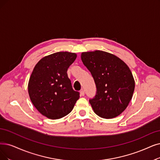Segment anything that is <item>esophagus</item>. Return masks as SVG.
Segmentation results:
<instances>
[{
  "label": "esophagus",
  "mask_w": 160,
  "mask_h": 160,
  "mask_svg": "<svg viewBox=\"0 0 160 160\" xmlns=\"http://www.w3.org/2000/svg\"><path fill=\"white\" fill-rule=\"evenodd\" d=\"M80 95L82 96V97H83V96L85 95V91H84L83 89H82V90L80 91Z\"/></svg>",
  "instance_id": "34e87169"
}]
</instances>
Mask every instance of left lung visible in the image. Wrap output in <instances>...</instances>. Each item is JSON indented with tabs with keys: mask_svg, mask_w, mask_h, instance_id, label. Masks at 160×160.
Segmentation results:
<instances>
[{
	"mask_svg": "<svg viewBox=\"0 0 160 160\" xmlns=\"http://www.w3.org/2000/svg\"><path fill=\"white\" fill-rule=\"evenodd\" d=\"M81 60L90 71L97 87V93L89 102L100 118L118 116L128 106L135 80L129 68L116 56L101 50L82 52Z\"/></svg>",
	"mask_w": 160,
	"mask_h": 160,
	"instance_id": "left-lung-1",
	"label": "left lung"
}]
</instances>
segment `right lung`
<instances>
[{
    "label": "right lung",
    "instance_id": "add662e5",
    "mask_svg": "<svg viewBox=\"0 0 160 160\" xmlns=\"http://www.w3.org/2000/svg\"><path fill=\"white\" fill-rule=\"evenodd\" d=\"M77 54L58 52L44 57L35 66L28 83L32 103L44 116L57 119L72 112L79 98L67 71Z\"/></svg>",
    "mask_w": 160,
    "mask_h": 160
}]
</instances>
